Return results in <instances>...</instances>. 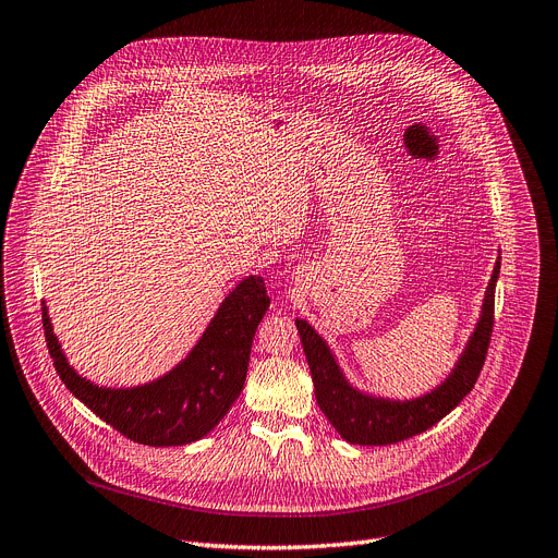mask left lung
Listing matches in <instances>:
<instances>
[{
    "label": "left lung",
    "mask_w": 558,
    "mask_h": 558,
    "mask_svg": "<svg viewBox=\"0 0 558 558\" xmlns=\"http://www.w3.org/2000/svg\"><path fill=\"white\" fill-rule=\"evenodd\" d=\"M499 266L501 259H497L495 264L486 299H483L481 319L465 353L460 355L453 374L438 390H433L422 399L401 403L360 395L344 380L324 339L312 330L307 322H296L303 353L314 380V397H317L322 413L347 442L380 447L408 440L417 433H424L433 424H438L470 395L490 347L495 326V284Z\"/></svg>",
    "instance_id": "8db88e82"
}]
</instances>
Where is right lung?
I'll return each instance as SVG.
<instances>
[{
    "label": "right lung",
    "mask_w": 558,
    "mask_h": 558,
    "mask_svg": "<svg viewBox=\"0 0 558 558\" xmlns=\"http://www.w3.org/2000/svg\"><path fill=\"white\" fill-rule=\"evenodd\" d=\"M269 303L264 280L246 278L223 301L186 360L163 378L132 390L98 387L72 369L61 353L45 305L43 328L57 374L95 415L138 445L178 447L205 438L241 395L253 337Z\"/></svg>",
    "instance_id": "right-lung-1"
}]
</instances>
